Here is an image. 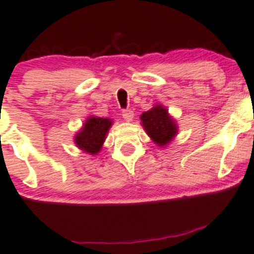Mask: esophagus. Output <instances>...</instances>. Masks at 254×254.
Segmentation results:
<instances>
[{
  "label": "esophagus",
  "instance_id": "esophagus-1",
  "mask_svg": "<svg viewBox=\"0 0 254 254\" xmlns=\"http://www.w3.org/2000/svg\"><path fill=\"white\" fill-rule=\"evenodd\" d=\"M122 116L124 120L127 121V122H130V121H132V119H133V111H132V109H124L122 112Z\"/></svg>",
  "mask_w": 254,
  "mask_h": 254
}]
</instances>
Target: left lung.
<instances>
[{
    "label": "left lung",
    "mask_w": 254,
    "mask_h": 254,
    "mask_svg": "<svg viewBox=\"0 0 254 254\" xmlns=\"http://www.w3.org/2000/svg\"><path fill=\"white\" fill-rule=\"evenodd\" d=\"M142 126L147 134L158 146H164L171 141L177 134L176 122L169 116L168 111L160 105H156L148 112L142 113Z\"/></svg>",
    "instance_id": "8db88e82"
}]
</instances>
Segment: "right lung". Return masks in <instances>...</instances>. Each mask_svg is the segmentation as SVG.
Here are the masks:
<instances>
[{
  "label": "right lung",
  "mask_w": 254,
  "mask_h": 254,
  "mask_svg": "<svg viewBox=\"0 0 254 254\" xmlns=\"http://www.w3.org/2000/svg\"><path fill=\"white\" fill-rule=\"evenodd\" d=\"M112 126V121L103 117L91 116L86 121L84 127L75 137V143L82 150L94 155L99 153L105 141L106 133Z\"/></svg>",
  "instance_id": "add662e5"
}]
</instances>
